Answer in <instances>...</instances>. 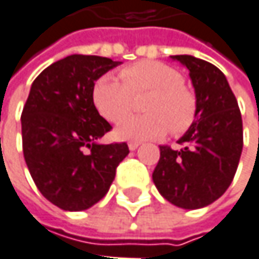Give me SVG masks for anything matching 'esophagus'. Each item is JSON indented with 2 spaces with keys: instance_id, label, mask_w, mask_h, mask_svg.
I'll use <instances>...</instances> for the list:
<instances>
[{
  "instance_id": "esophagus-1",
  "label": "esophagus",
  "mask_w": 259,
  "mask_h": 259,
  "mask_svg": "<svg viewBox=\"0 0 259 259\" xmlns=\"http://www.w3.org/2000/svg\"><path fill=\"white\" fill-rule=\"evenodd\" d=\"M139 147V142H129V150L130 151H135L136 148Z\"/></svg>"
}]
</instances>
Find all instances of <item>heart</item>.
<instances>
[{
    "instance_id": "obj_1",
    "label": "heart",
    "mask_w": 259,
    "mask_h": 259,
    "mask_svg": "<svg viewBox=\"0 0 259 259\" xmlns=\"http://www.w3.org/2000/svg\"><path fill=\"white\" fill-rule=\"evenodd\" d=\"M123 80L105 74L93 84L92 99L98 112L111 123L121 121L133 108V95L151 92L144 109L148 114L126 118L115 136L123 141H145L164 136L169 130L179 136L191 127L197 115V98L184 84L177 68L141 60L121 69Z\"/></svg>"
}]
</instances>
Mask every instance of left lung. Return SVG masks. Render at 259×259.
I'll use <instances>...</instances> for the list:
<instances>
[{
  "instance_id": "obj_1",
  "label": "left lung",
  "mask_w": 259,
  "mask_h": 259,
  "mask_svg": "<svg viewBox=\"0 0 259 259\" xmlns=\"http://www.w3.org/2000/svg\"><path fill=\"white\" fill-rule=\"evenodd\" d=\"M170 58L190 71L197 115L178 141L184 148L160 147L153 181L172 204L200 209L220 199L236 175L243 148L242 114L225 75L215 65L190 55Z\"/></svg>"
}]
</instances>
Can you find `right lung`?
I'll list each match as a JSON object with an SVG mask.
<instances>
[{
  "mask_svg": "<svg viewBox=\"0 0 259 259\" xmlns=\"http://www.w3.org/2000/svg\"><path fill=\"white\" fill-rule=\"evenodd\" d=\"M121 62L71 55L47 66L22 111V145L39 193L63 210H85L104 199L126 142L99 144L112 129L92 99L93 84Z\"/></svg>",
  "mask_w": 259,
  "mask_h": 259,
  "instance_id": "right-lung-1",
  "label": "right lung"
}]
</instances>
